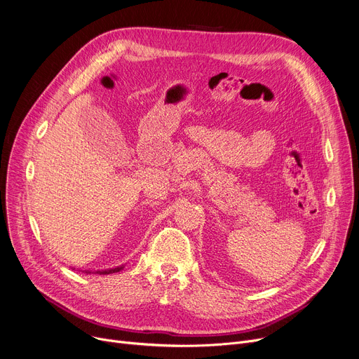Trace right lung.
Here are the masks:
<instances>
[{
	"label": "right lung",
	"instance_id": "add662e5",
	"mask_svg": "<svg viewBox=\"0 0 359 359\" xmlns=\"http://www.w3.org/2000/svg\"><path fill=\"white\" fill-rule=\"evenodd\" d=\"M123 268H124V265H120V266H116V268H109V269H98V271L86 269V271H82V272H86V273H100V276H107V273L118 272V271H121ZM72 269H75V268H72Z\"/></svg>",
	"mask_w": 359,
	"mask_h": 359
}]
</instances>
